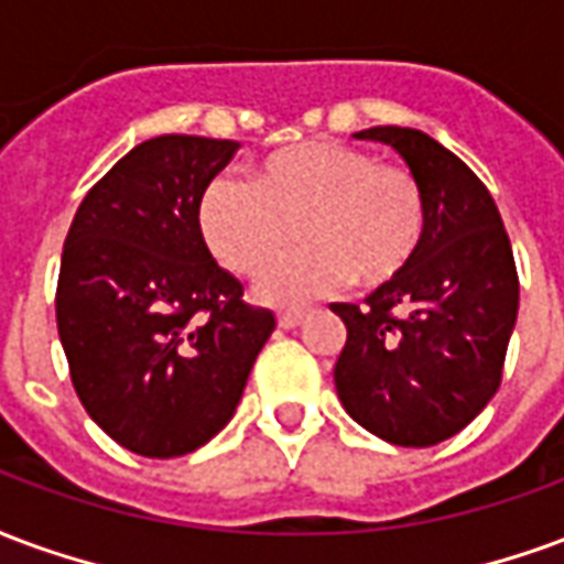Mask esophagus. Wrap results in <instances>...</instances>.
Segmentation results:
<instances>
[{
  "label": "esophagus",
  "mask_w": 564,
  "mask_h": 564,
  "mask_svg": "<svg viewBox=\"0 0 564 564\" xmlns=\"http://www.w3.org/2000/svg\"><path fill=\"white\" fill-rule=\"evenodd\" d=\"M279 327H282V330H291V327H297L300 322H303V312L300 310H288V312H279Z\"/></svg>",
  "instance_id": "34e87169"
}]
</instances>
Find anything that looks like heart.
Listing matches in <instances>:
<instances>
[{"instance_id": "heart-1", "label": "heart", "mask_w": 564, "mask_h": 564, "mask_svg": "<svg viewBox=\"0 0 564 564\" xmlns=\"http://www.w3.org/2000/svg\"><path fill=\"white\" fill-rule=\"evenodd\" d=\"M197 231L221 267L261 279L267 303H300L343 285L381 291L409 273L426 234L417 176L339 141L291 143L252 167V183L219 174L197 195Z\"/></svg>"}]
</instances>
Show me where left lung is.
Masks as SVG:
<instances>
[{
    "label": "left lung",
    "mask_w": 564,
    "mask_h": 564,
    "mask_svg": "<svg viewBox=\"0 0 564 564\" xmlns=\"http://www.w3.org/2000/svg\"><path fill=\"white\" fill-rule=\"evenodd\" d=\"M360 141L400 152L426 197V234L409 273L364 306L333 303L348 339L336 393L364 430L430 447L475 421L501 384L520 279L496 200L475 171L417 129L376 126Z\"/></svg>",
    "instance_id": "8db88e82"
}]
</instances>
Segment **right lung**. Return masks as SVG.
<instances>
[{
  "label": "right lung",
  "instance_id": "add662e5",
  "mask_svg": "<svg viewBox=\"0 0 564 564\" xmlns=\"http://www.w3.org/2000/svg\"><path fill=\"white\" fill-rule=\"evenodd\" d=\"M237 147L197 134L138 143L86 192L65 237L56 324L72 384L131 454L207 445L276 327L197 231V195Z\"/></svg>",
  "mask_w": 564,
  "mask_h": 564
}]
</instances>
